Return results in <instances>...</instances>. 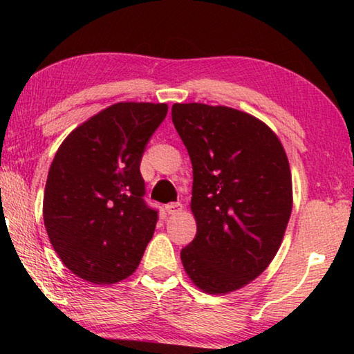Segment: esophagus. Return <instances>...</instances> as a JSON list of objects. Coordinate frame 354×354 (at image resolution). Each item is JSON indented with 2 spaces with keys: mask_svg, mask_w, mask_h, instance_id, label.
Returning a JSON list of instances; mask_svg holds the SVG:
<instances>
[{
  "mask_svg": "<svg viewBox=\"0 0 354 354\" xmlns=\"http://www.w3.org/2000/svg\"><path fill=\"white\" fill-rule=\"evenodd\" d=\"M165 211H167V214H170V215L178 214V212L183 211V205H181V203H169V205H165Z\"/></svg>",
  "mask_w": 354,
  "mask_h": 354,
  "instance_id": "esophagus-1",
  "label": "esophagus"
}]
</instances>
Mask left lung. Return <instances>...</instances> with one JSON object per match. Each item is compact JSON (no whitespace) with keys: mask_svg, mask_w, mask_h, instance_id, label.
Listing matches in <instances>:
<instances>
[{"mask_svg":"<svg viewBox=\"0 0 354 354\" xmlns=\"http://www.w3.org/2000/svg\"><path fill=\"white\" fill-rule=\"evenodd\" d=\"M171 120L194 169L196 236L181 250L184 270L203 292H234L283 242L292 212L287 154L266 123L232 107L176 103Z\"/></svg>","mask_w":354,"mask_h":354,"instance_id":"1","label":"left lung"}]
</instances>
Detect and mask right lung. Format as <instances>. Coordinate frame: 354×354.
I'll use <instances>...</instances> for the list:
<instances>
[{
	"label": "right lung",
	"instance_id": "add662e5",
	"mask_svg": "<svg viewBox=\"0 0 354 354\" xmlns=\"http://www.w3.org/2000/svg\"><path fill=\"white\" fill-rule=\"evenodd\" d=\"M169 111L165 103H117L75 128L53 159L44 221L53 248L76 277L115 284L139 267L154 234L140 160Z\"/></svg>",
	"mask_w": 354,
	"mask_h": 354
}]
</instances>
